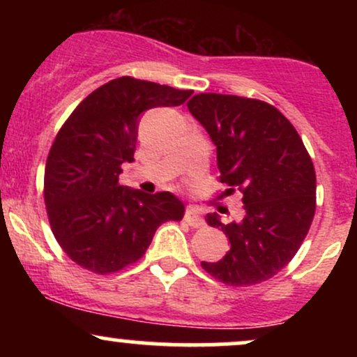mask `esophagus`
I'll return each instance as SVG.
<instances>
[{"mask_svg": "<svg viewBox=\"0 0 357 357\" xmlns=\"http://www.w3.org/2000/svg\"><path fill=\"white\" fill-rule=\"evenodd\" d=\"M184 220H186L192 228L204 227V218H203L202 213H199V210L196 206H188L186 208V215H184Z\"/></svg>", "mask_w": 357, "mask_h": 357, "instance_id": "34e87169", "label": "esophagus"}]
</instances>
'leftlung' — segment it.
I'll list each match as a JSON object with an SVG mask.
<instances>
[{
  "mask_svg": "<svg viewBox=\"0 0 357 357\" xmlns=\"http://www.w3.org/2000/svg\"><path fill=\"white\" fill-rule=\"evenodd\" d=\"M191 116L216 146L220 181L243 192V218L208 225L221 228L230 250L218 261H202L210 275L243 287L268 280L301 248L315 213V171L296 127L267 102L223 93H198Z\"/></svg>",
  "mask_w": 357,
  "mask_h": 357,
  "instance_id": "8db88e82",
  "label": "left lung"
}]
</instances>
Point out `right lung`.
<instances>
[{
    "instance_id": "right-lung-1",
    "label": "right lung",
    "mask_w": 357,
    "mask_h": 357,
    "mask_svg": "<svg viewBox=\"0 0 357 357\" xmlns=\"http://www.w3.org/2000/svg\"><path fill=\"white\" fill-rule=\"evenodd\" d=\"M191 93L121 77L93 90L61 126L43 195L53 235L80 267L102 275L122 270L144 255L159 225L183 218L173 192L121 186L119 174L134 161L142 112L181 105Z\"/></svg>"
}]
</instances>
